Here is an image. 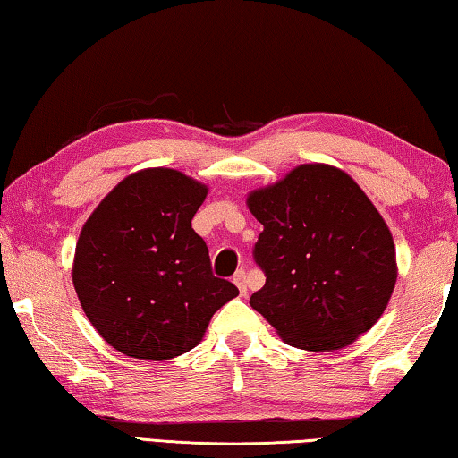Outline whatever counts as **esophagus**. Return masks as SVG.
<instances>
[{
  "instance_id": "34e87169",
  "label": "esophagus",
  "mask_w": 458,
  "mask_h": 458,
  "mask_svg": "<svg viewBox=\"0 0 458 458\" xmlns=\"http://www.w3.org/2000/svg\"><path fill=\"white\" fill-rule=\"evenodd\" d=\"M232 281H234V284L238 286L240 294H246L248 293V289H246V270L244 268H240L238 273L234 275V278H232Z\"/></svg>"
}]
</instances>
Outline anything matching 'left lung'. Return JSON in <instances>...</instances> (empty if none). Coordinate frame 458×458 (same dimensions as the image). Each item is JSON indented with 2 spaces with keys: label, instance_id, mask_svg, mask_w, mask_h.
<instances>
[{
  "label": "left lung",
  "instance_id": "obj_1",
  "mask_svg": "<svg viewBox=\"0 0 458 458\" xmlns=\"http://www.w3.org/2000/svg\"><path fill=\"white\" fill-rule=\"evenodd\" d=\"M248 208L262 224L252 257L267 276L250 305L286 344L341 350L379 319L396 284V250L350 175L301 165L252 191Z\"/></svg>",
  "mask_w": 458,
  "mask_h": 458
}]
</instances>
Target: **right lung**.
<instances>
[{"mask_svg":"<svg viewBox=\"0 0 458 458\" xmlns=\"http://www.w3.org/2000/svg\"><path fill=\"white\" fill-rule=\"evenodd\" d=\"M206 193L175 169H145L84 224L72 283L92 327L121 353L161 361L190 352L238 294L214 276L204 238L191 228Z\"/></svg>","mask_w":458,"mask_h":458,"instance_id":"1","label":"right lung"}]
</instances>
